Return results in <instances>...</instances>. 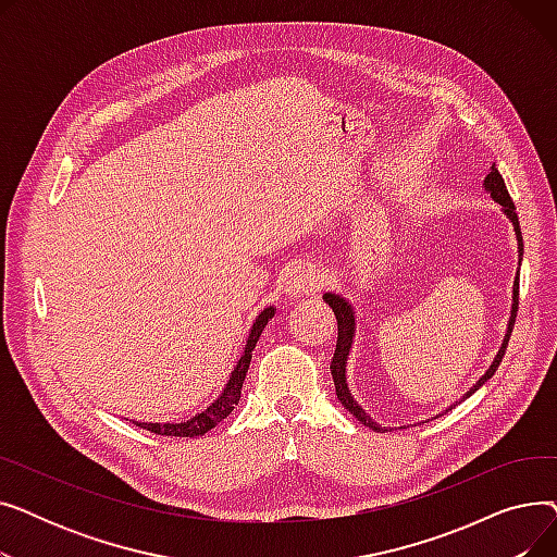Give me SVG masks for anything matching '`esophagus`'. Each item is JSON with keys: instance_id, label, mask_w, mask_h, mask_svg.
Listing matches in <instances>:
<instances>
[{"instance_id": "obj_1", "label": "esophagus", "mask_w": 557, "mask_h": 557, "mask_svg": "<svg viewBox=\"0 0 557 557\" xmlns=\"http://www.w3.org/2000/svg\"><path fill=\"white\" fill-rule=\"evenodd\" d=\"M318 288H320L318 269L313 267V263H300V267L294 269V273H290V277L286 282V296L300 300L305 296L315 294Z\"/></svg>"}]
</instances>
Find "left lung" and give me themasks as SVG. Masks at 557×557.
<instances>
[{
  "label": "left lung",
  "mask_w": 557,
  "mask_h": 557,
  "mask_svg": "<svg viewBox=\"0 0 557 557\" xmlns=\"http://www.w3.org/2000/svg\"><path fill=\"white\" fill-rule=\"evenodd\" d=\"M483 187H485V191L490 194V198L494 200V202H499L502 205V212L506 214V219L512 223V227H515V237H517V252H519V263H521V257H523V242H521V230H519V219H517V212H515V202H512V198H510V194H508V189H506V183H504V178H502V173H499V169H496V164H492L490 166V173L485 175V181H483ZM323 300H325V305H330V309L334 311V315H336V323H338V341H336V352H334V359H332V376H334V386H336V397L341 399V404L347 408L349 413H352L361 424H366V426H370L372 431H379V433H384V431H388L386 426H382V424H376L363 408L359 406V401L355 399V395H352V391H349V386H347V359H349V349H352V345H355V336H357V315H355V307H352V302H349L347 298H343V296H338V294H325L323 296ZM517 307H519V271H517V277H515V284H512V309H510V318H508V327H506V336H504V343H502V347H499V352H496V357H494V361L490 363V368L485 370V374L479 379V382L467 391L462 397H460V401H465L467 397L470 395H474L487 379H492V374L496 372V368H499V363H502V359H504V355H506V347H508V341H510V334H512V327H515V318H517ZM460 401H456V404H451L447 411H451L454 406H458ZM437 416H443V413H437ZM399 429H404V426H399Z\"/></svg>",
  "instance_id": "1"
}]
</instances>
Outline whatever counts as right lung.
<instances>
[{"label": "right lung", "mask_w": 557, "mask_h": 557, "mask_svg": "<svg viewBox=\"0 0 557 557\" xmlns=\"http://www.w3.org/2000/svg\"><path fill=\"white\" fill-rule=\"evenodd\" d=\"M273 315H275V307H267L255 318L237 366H234V370L230 372V379L225 382L221 395L208 408H202L200 413L191 416L187 422H133V424H137L139 429L151 431V433H158V435H175V437H198V435H205L208 431H212L219 422H223L234 411V406L239 404L244 379H246V372H248V366L252 359V349H255L263 327L269 325V320Z\"/></svg>", "instance_id": "add662e5"}]
</instances>
